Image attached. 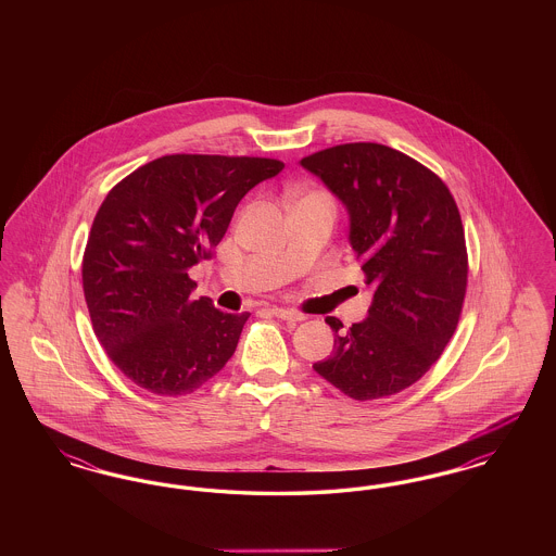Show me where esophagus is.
I'll return each instance as SVG.
<instances>
[{"label":"esophagus","instance_id":"esophagus-1","mask_svg":"<svg viewBox=\"0 0 556 556\" xmlns=\"http://www.w3.org/2000/svg\"><path fill=\"white\" fill-rule=\"evenodd\" d=\"M270 313H273L275 317L281 318V320H288V323H300V320H304V317H302L300 313H293V311H288V308H273Z\"/></svg>","mask_w":556,"mask_h":556}]
</instances>
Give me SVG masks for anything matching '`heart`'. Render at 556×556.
<instances>
[{"instance_id":"b5f03b06","label":"heart","mask_w":556,"mask_h":556,"mask_svg":"<svg viewBox=\"0 0 556 556\" xmlns=\"http://www.w3.org/2000/svg\"><path fill=\"white\" fill-rule=\"evenodd\" d=\"M302 200H323V202H329V204H333L331 202V198L325 193V191H318V189H315V191H306V193H302L295 202H302Z\"/></svg>"}]
</instances>
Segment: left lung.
<instances>
[{
	"label": "left lung",
	"instance_id": "obj_1",
	"mask_svg": "<svg viewBox=\"0 0 556 556\" xmlns=\"http://www.w3.org/2000/svg\"><path fill=\"white\" fill-rule=\"evenodd\" d=\"M350 214V245L372 286L369 317L348 331L336 317L329 358L313 365L354 400L392 396L419 381L458 325L467 245L446 184L381 143H344L300 160Z\"/></svg>",
	"mask_w": 556,
	"mask_h": 556
}]
</instances>
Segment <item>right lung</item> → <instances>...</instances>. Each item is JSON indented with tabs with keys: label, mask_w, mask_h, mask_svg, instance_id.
<instances>
[{
	"label": "right lung",
	"mask_w": 556,
	"mask_h": 556,
	"mask_svg": "<svg viewBox=\"0 0 556 556\" xmlns=\"http://www.w3.org/2000/svg\"><path fill=\"white\" fill-rule=\"evenodd\" d=\"M283 166L273 159L173 154L110 189L83 254V291L108 358L135 386L186 396L233 356L250 313L193 300L187 270L211 258L239 200Z\"/></svg>",
	"instance_id": "1"
}]
</instances>
